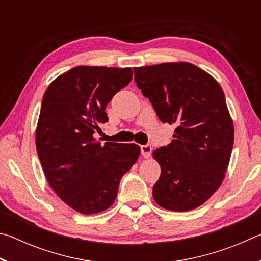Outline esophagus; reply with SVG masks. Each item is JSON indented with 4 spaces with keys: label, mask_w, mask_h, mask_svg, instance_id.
Segmentation results:
<instances>
[{
    "label": "esophagus",
    "mask_w": 261,
    "mask_h": 261,
    "mask_svg": "<svg viewBox=\"0 0 261 261\" xmlns=\"http://www.w3.org/2000/svg\"><path fill=\"white\" fill-rule=\"evenodd\" d=\"M140 149H141V155H143L144 158L148 159L149 156H151L152 147L149 146V145H143V146H140Z\"/></svg>",
    "instance_id": "1"
}]
</instances>
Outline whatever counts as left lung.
I'll return each instance as SVG.
<instances>
[{"label":"left lung","instance_id":"obj_1","mask_svg":"<svg viewBox=\"0 0 261 261\" xmlns=\"http://www.w3.org/2000/svg\"><path fill=\"white\" fill-rule=\"evenodd\" d=\"M138 87L163 123L176 124L174 139L153 151L161 176L153 198L162 208H197L222 184L233 145V123L222 87L189 62L134 68Z\"/></svg>","mask_w":261,"mask_h":261}]
</instances>
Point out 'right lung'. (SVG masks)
Segmentation results:
<instances>
[{"instance_id": "1", "label": "right lung", "mask_w": 261, "mask_h": 261, "mask_svg": "<svg viewBox=\"0 0 261 261\" xmlns=\"http://www.w3.org/2000/svg\"><path fill=\"white\" fill-rule=\"evenodd\" d=\"M131 68L79 65L47 87L35 146L48 183L65 204L91 215L114 204L122 176L140 155L136 144H101L94 132L107 106L132 79Z\"/></svg>"}]
</instances>
